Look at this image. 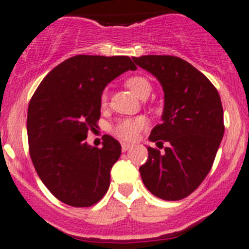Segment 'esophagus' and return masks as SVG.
<instances>
[{
    "label": "esophagus",
    "instance_id": "34e87169",
    "mask_svg": "<svg viewBox=\"0 0 249 249\" xmlns=\"http://www.w3.org/2000/svg\"><path fill=\"white\" fill-rule=\"evenodd\" d=\"M131 147H132V144H130V143H125V142L122 143V150H123V152H126V150L130 149Z\"/></svg>",
    "mask_w": 249,
    "mask_h": 249
}]
</instances>
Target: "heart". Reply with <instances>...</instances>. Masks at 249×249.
Returning <instances> with one entry per match:
<instances>
[{
  "label": "heart",
  "mask_w": 249,
  "mask_h": 249,
  "mask_svg": "<svg viewBox=\"0 0 249 249\" xmlns=\"http://www.w3.org/2000/svg\"><path fill=\"white\" fill-rule=\"evenodd\" d=\"M125 85L136 95L139 99H141L144 95H149L152 90L149 80L142 76H132L127 78ZM107 101V92H104L101 96L102 105L106 104ZM145 120L143 118H135V119H122L114 125L113 132L118 137L126 141H132L139 136L141 130L144 127Z\"/></svg>",
  "instance_id": "obj_1"
}]
</instances>
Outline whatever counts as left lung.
Masks as SVG:
<instances>
[{"label": "left lung", "mask_w": 249, "mask_h": 249, "mask_svg": "<svg viewBox=\"0 0 249 249\" xmlns=\"http://www.w3.org/2000/svg\"><path fill=\"white\" fill-rule=\"evenodd\" d=\"M132 60L157 78L164 90L161 124L153 127L149 141L158 147L166 142L167 147L162 152L148 147L141 177L159 199H184L208 175L222 142L220 96L205 74L179 57L143 55Z\"/></svg>", "instance_id": "obj_1"}]
</instances>
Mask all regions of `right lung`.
I'll list each match as a JSON object with an SVG mask.
<instances>
[{
    "label": "right lung",
    "instance_id": "add662e5",
    "mask_svg": "<svg viewBox=\"0 0 249 249\" xmlns=\"http://www.w3.org/2000/svg\"><path fill=\"white\" fill-rule=\"evenodd\" d=\"M137 67L129 56L76 55L44 77L27 110L30 155L43 184L73 207L99 202L109 188L110 169L122 145L109 135L102 148L87 143L101 115L108 83Z\"/></svg>",
    "mask_w": 249,
    "mask_h": 249
}]
</instances>
